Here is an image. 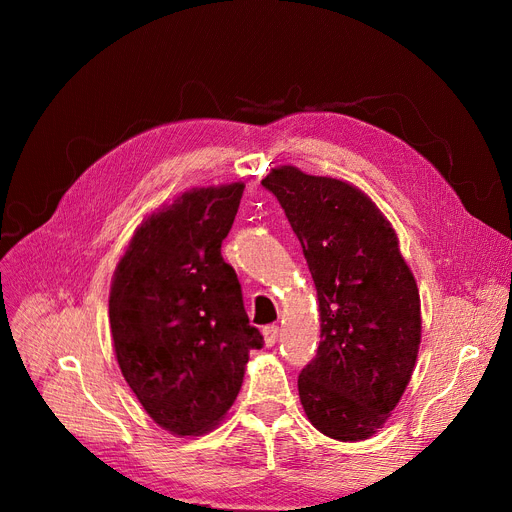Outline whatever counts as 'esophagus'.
I'll use <instances>...</instances> for the list:
<instances>
[{
    "label": "esophagus",
    "mask_w": 512,
    "mask_h": 512,
    "mask_svg": "<svg viewBox=\"0 0 512 512\" xmlns=\"http://www.w3.org/2000/svg\"><path fill=\"white\" fill-rule=\"evenodd\" d=\"M280 338V328L278 326H267L263 330V340H265V346H274Z\"/></svg>",
    "instance_id": "34e87169"
}]
</instances>
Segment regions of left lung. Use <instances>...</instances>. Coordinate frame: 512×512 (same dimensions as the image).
<instances>
[{
  "instance_id": "8db88e82",
  "label": "left lung",
  "mask_w": 512,
  "mask_h": 512,
  "mask_svg": "<svg viewBox=\"0 0 512 512\" xmlns=\"http://www.w3.org/2000/svg\"><path fill=\"white\" fill-rule=\"evenodd\" d=\"M272 191L315 282L321 342L299 375L307 419L340 442L371 438L405 394L421 342V301L398 236L361 188L272 168Z\"/></svg>"
}]
</instances>
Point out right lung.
<instances>
[{"mask_svg":"<svg viewBox=\"0 0 512 512\" xmlns=\"http://www.w3.org/2000/svg\"><path fill=\"white\" fill-rule=\"evenodd\" d=\"M245 184L186 191L134 230L110 288V328L126 384L174 436L218 425L263 336L222 257Z\"/></svg>","mask_w":512,"mask_h":512,"instance_id":"add662e5","label":"right lung"}]
</instances>
